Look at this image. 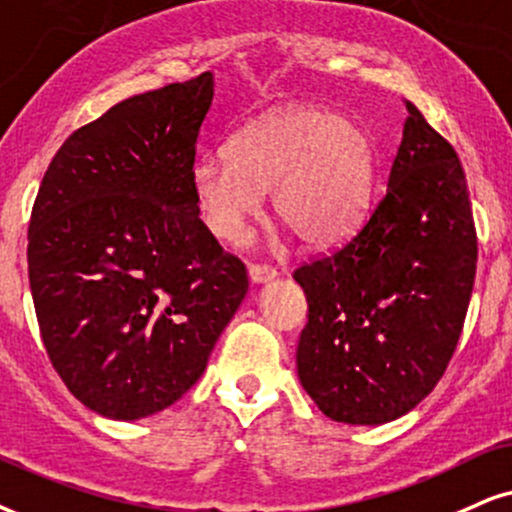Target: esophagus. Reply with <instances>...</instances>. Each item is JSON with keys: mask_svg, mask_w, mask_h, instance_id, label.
<instances>
[{"mask_svg": "<svg viewBox=\"0 0 512 512\" xmlns=\"http://www.w3.org/2000/svg\"><path fill=\"white\" fill-rule=\"evenodd\" d=\"M275 275L277 273L273 268L261 266V263H251V266H249V277H251V282H254V285H261V282H270Z\"/></svg>", "mask_w": 512, "mask_h": 512, "instance_id": "1", "label": "esophagus"}]
</instances>
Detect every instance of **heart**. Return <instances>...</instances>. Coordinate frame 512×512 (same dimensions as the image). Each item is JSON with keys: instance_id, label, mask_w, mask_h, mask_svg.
<instances>
[{"instance_id": "obj_1", "label": "heart", "mask_w": 512, "mask_h": 512, "mask_svg": "<svg viewBox=\"0 0 512 512\" xmlns=\"http://www.w3.org/2000/svg\"><path fill=\"white\" fill-rule=\"evenodd\" d=\"M377 151L361 123L323 106H289L249 123L189 170L206 230L237 244L273 189L275 216L311 249L339 244L370 206Z\"/></svg>"}]
</instances>
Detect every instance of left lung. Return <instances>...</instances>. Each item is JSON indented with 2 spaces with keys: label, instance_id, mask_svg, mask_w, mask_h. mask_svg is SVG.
Listing matches in <instances>:
<instances>
[{
  "label": "left lung",
  "instance_id": "obj_1",
  "mask_svg": "<svg viewBox=\"0 0 512 512\" xmlns=\"http://www.w3.org/2000/svg\"><path fill=\"white\" fill-rule=\"evenodd\" d=\"M387 192L339 249L294 270L299 380L327 418L382 425L425 399L463 332L477 232L456 149L406 102Z\"/></svg>",
  "mask_w": 512,
  "mask_h": 512
}]
</instances>
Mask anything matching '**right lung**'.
<instances>
[{"label":"right lung","instance_id":"obj_1","mask_svg":"<svg viewBox=\"0 0 512 512\" xmlns=\"http://www.w3.org/2000/svg\"><path fill=\"white\" fill-rule=\"evenodd\" d=\"M213 73L111 106L61 144L28 227L44 349L94 413L140 420L204 375L249 277L189 189Z\"/></svg>","mask_w":512,"mask_h":512}]
</instances>
